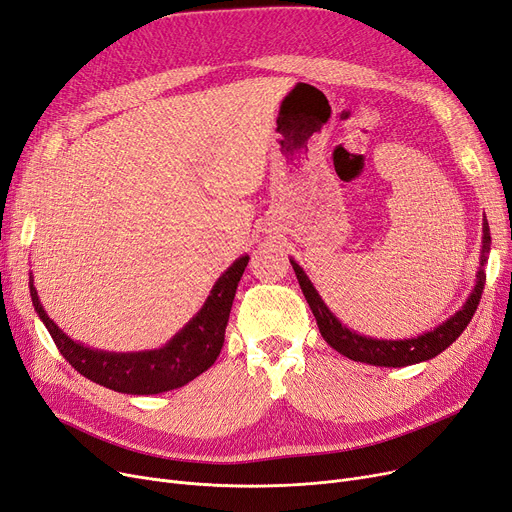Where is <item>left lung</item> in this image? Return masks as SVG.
I'll list each match as a JSON object with an SVG mask.
<instances>
[{
  "label": "left lung",
  "mask_w": 512,
  "mask_h": 512,
  "mask_svg": "<svg viewBox=\"0 0 512 512\" xmlns=\"http://www.w3.org/2000/svg\"><path fill=\"white\" fill-rule=\"evenodd\" d=\"M490 244H492L490 226H487V219H483L479 272H477V282H475V288L471 291L469 299H466V303L446 322H441L433 330L422 332V335L412 337V339H374V337H366V335H360V332L347 328L322 301L320 293L316 291V286L311 284V280L307 278L301 265L295 259H291V265L297 274L301 291L309 303L311 314H314V318L318 322L322 337L332 349H337L339 353L345 355V358H349L353 362H364L370 366L402 368V366L427 362V360L435 358V355H439L443 349H448L462 335V330L469 326L475 309L479 305L483 286H485V263H487V255H490Z\"/></svg>",
  "instance_id": "1"
}]
</instances>
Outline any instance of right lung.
Returning a JSON list of instances; mask_svg holds the SVG:
<instances>
[{
  "label": "right lung",
  "mask_w": 512,
  "mask_h": 512,
  "mask_svg": "<svg viewBox=\"0 0 512 512\" xmlns=\"http://www.w3.org/2000/svg\"><path fill=\"white\" fill-rule=\"evenodd\" d=\"M247 263L249 255L238 257L217 278L196 316L163 347L148 351L117 353L73 341L46 314L37 297L33 276L29 280V291L39 320L46 324L64 360L85 379L119 393L154 395L180 389L213 366L221 347H224L232 301Z\"/></svg>",
  "instance_id": "obj_1"
}]
</instances>
